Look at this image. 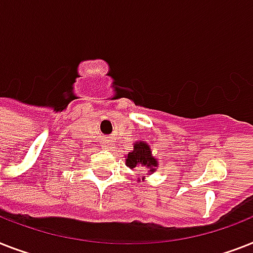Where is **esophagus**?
I'll use <instances>...</instances> for the list:
<instances>
[{"label": "esophagus", "instance_id": "obj_1", "mask_svg": "<svg viewBox=\"0 0 253 253\" xmlns=\"http://www.w3.org/2000/svg\"><path fill=\"white\" fill-rule=\"evenodd\" d=\"M109 145H110V144H109V143H104V147H106V148H108Z\"/></svg>", "mask_w": 253, "mask_h": 253}]
</instances>
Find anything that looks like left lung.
<instances>
[{"label": "left lung", "mask_w": 253, "mask_h": 253, "mask_svg": "<svg viewBox=\"0 0 253 253\" xmlns=\"http://www.w3.org/2000/svg\"><path fill=\"white\" fill-rule=\"evenodd\" d=\"M126 165L131 169L136 168L137 165L141 166H156V160L152 157V152L149 149V145L145 144L144 141H139L133 145V151L127 155ZM149 171H153L151 169Z\"/></svg>", "instance_id": "left-lung-1"}]
</instances>
